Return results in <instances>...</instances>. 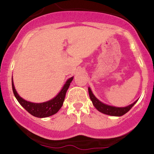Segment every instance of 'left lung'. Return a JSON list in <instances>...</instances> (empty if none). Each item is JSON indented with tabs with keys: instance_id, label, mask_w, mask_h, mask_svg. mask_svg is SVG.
<instances>
[{
	"instance_id": "8db88e82",
	"label": "left lung",
	"mask_w": 154,
	"mask_h": 154,
	"mask_svg": "<svg viewBox=\"0 0 154 154\" xmlns=\"http://www.w3.org/2000/svg\"><path fill=\"white\" fill-rule=\"evenodd\" d=\"M88 94H89V97L91 100L92 101L93 105L100 112L103 113V114L109 115V116H122L123 115L126 114L130 109L134 106L135 103L137 102L135 101L134 103H132V104L129 105V106H125V107H116L112 106H109V105L105 104V103H102L101 101L98 100L95 96L93 94L92 91H91V88L88 87Z\"/></svg>"
}]
</instances>
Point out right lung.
I'll return each instance as SVG.
<instances>
[{"mask_svg":"<svg viewBox=\"0 0 154 154\" xmlns=\"http://www.w3.org/2000/svg\"><path fill=\"white\" fill-rule=\"evenodd\" d=\"M72 80L73 77L68 79L67 81H66V83H65L64 86L63 87L61 91L59 92V94L55 97H54L51 100H48V101L39 103H35L27 101V100L23 99L21 97H20L18 93H17L16 90H15V86H14L12 77V87L14 95L16 97L18 103L24 107L29 114H31L32 116L37 118H46L56 114L60 109V108L63 106V102H64L66 91H67L68 87L70 86V83L72 81Z\"/></svg>","mask_w":154,"mask_h":154,"instance_id":"right-lung-1","label":"right lung"}]
</instances>
